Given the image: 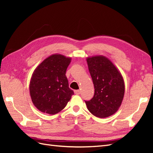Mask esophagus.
<instances>
[{"instance_id":"esophagus-1","label":"esophagus","mask_w":153,"mask_h":153,"mask_svg":"<svg viewBox=\"0 0 153 153\" xmlns=\"http://www.w3.org/2000/svg\"><path fill=\"white\" fill-rule=\"evenodd\" d=\"M74 92H75V94H76V95H78V94H80V90H75V91H74Z\"/></svg>"}]
</instances>
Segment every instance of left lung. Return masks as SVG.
<instances>
[{
  "mask_svg": "<svg viewBox=\"0 0 153 153\" xmlns=\"http://www.w3.org/2000/svg\"><path fill=\"white\" fill-rule=\"evenodd\" d=\"M88 68L94 86V94L85 101L87 109L94 116L108 117L117 112L124 95V82L121 73L103 55L87 58Z\"/></svg>",
  "mask_w": 153,
  "mask_h": 153,
  "instance_id": "obj_1",
  "label": "left lung"
}]
</instances>
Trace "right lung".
<instances>
[{
  "label": "right lung",
  "instance_id": "obj_1",
  "mask_svg": "<svg viewBox=\"0 0 153 153\" xmlns=\"http://www.w3.org/2000/svg\"><path fill=\"white\" fill-rule=\"evenodd\" d=\"M71 59L61 54L46 58L34 71L29 91L32 103L41 112L54 115L70 100L73 91L69 88L66 69Z\"/></svg>",
  "mask_w": 153,
  "mask_h": 153
}]
</instances>
